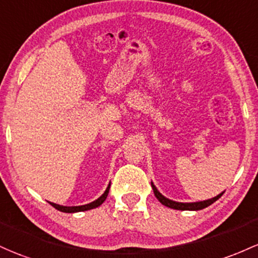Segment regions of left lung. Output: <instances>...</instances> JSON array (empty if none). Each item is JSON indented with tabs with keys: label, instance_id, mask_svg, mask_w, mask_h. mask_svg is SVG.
<instances>
[{
	"label": "left lung",
	"instance_id": "8db88e82",
	"mask_svg": "<svg viewBox=\"0 0 258 258\" xmlns=\"http://www.w3.org/2000/svg\"><path fill=\"white\" fill-rule=\"evenodd\" d=\"M152 188H153V192H154L155 197L158 198V201H159L161 205L166 206V207L172 208V209H177V211H200V209H203V208L208 207V206H211L212 203H214L217 200H219V198L223 196V194H224V192H222V194L218 195V196H216V197L211 198V200L201 201V202L181 203V202H175V201H171V200H169V198L164 197L163 195L158 191L157 187H155L154 183L153 182H152Z\"/></svg>",
	"mask_w": 258,
	"mask_h": 258
}]
</instances>
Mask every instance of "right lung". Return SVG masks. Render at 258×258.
I'll return each mask as SVG.
<instances>
[{"label": "right lung", "mask_w": 258, "mask_h": 258, "mask_svg": "<svg viewBox=\"0 0 258 258\" xmlns=\"http://www.w3.org/2000/svg\"><path fill=\"white\" fill-rule=\"evenodd\" d=\"M109 188H110V185L107 186V188L105 189V192H104V194L101 195V196L99 197L98 200H95L94 202L88 203V205H84V206H76V207H66V206H60V205H56V203H51V202H49V203H50L51 206H52L53 208H56V209H57V211H60V212H64V213H76V212L89 211V209L99 207V206H100L101 203H103L104 201L106 200L107 194H109Z\"/></svg>", "instance_id": "right-lung-1"}]
</instances>
